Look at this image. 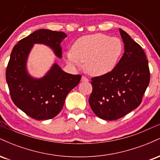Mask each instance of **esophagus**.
<instances>
[{
    "mask_svg": "<svg viewBox=\"0 0 160 160\" xmlns=\"http://www.w3.org/2000/svg\"><path fill=\"white\" fill-rule=\"evenodd\" d=\"M81 81H82V82H88V81H89V80H88V79L86 78V77L82 76V78H81Z\"/></svg>",
    "mask_w": 160,
    "mask_h": 160,
    "instance_id": "obj_1",
    "label": "esophagus"
}]
</instances>
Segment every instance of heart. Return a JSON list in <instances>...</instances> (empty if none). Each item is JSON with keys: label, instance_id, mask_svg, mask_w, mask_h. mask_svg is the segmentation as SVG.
<instances>
[{"label": "heart", "instance_id": "obj_1", "mask_svg": "<svg viewBox=\"0 0 160 160\" xmlns=\"http://www.w3.org/2000/svg\"><path fill=\"white\" fill-rule=\"evenodd\" d=\"M123 52L120 38L103 34L83 36L76 40L72 51L66 53L67 61L75 67L85 62L86 71L92 76L108 74L116 67Z\"/></svg>", "mask_w": 160, "mask_h": 160}]
</instances>
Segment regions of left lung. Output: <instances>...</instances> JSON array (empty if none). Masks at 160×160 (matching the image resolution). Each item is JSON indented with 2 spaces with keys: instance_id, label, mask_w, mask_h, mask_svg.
I'll return each instance as SVG.
<instances>
[{
  "instance_id": "8db88e82",
  "label": "left lung",
  "mask_w": 160,
  "mask_h": 160,
  "mask_svg": "<svg viewBox=\"0 0 160 160\" xmlns=\"http://www.w3.org/2000/svg\"><path fill=\"white\" fill-rule=\"evenodd\" d=\"M124 54L111 72L92 78L89 105L99 118L115 120L140 105L150 82L146 55L138 43L120 28Z\"/></svg>"
}]
</instances>
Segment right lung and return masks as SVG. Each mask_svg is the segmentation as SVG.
Listing matches in <instances>:
<instances>
[{
	"label": "right lung",
	"instance_id": "right-lung-1",
	"mask_svg": "<svg viewBox=\"0 0 160 160\" xmlns=\"http://www.w3.org/2000/svg\"><path fill=\"white\" fill-rule=\"evenodd\" d=\"M65 33L40 29L23 38L12 49L6 70V80L13 103L37 120H49L58 115L67 95L80 82L81 75L68 74L56 63L41 78L27 71L28 56L35 43L48 46L62 58L61 43Z\"/></svg>",
	"mask_w": 160,
	"mask_h": 160
}]
</instances>
